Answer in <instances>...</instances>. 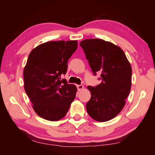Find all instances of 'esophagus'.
I'll return each mask as SVG.
<instances>
[{
  "instance_id": "1",
  "label": "esophagus",
  "mask_w": 155,
  "mask_h": 155,
  "mask_svg": "<svg viewBox=\"0 0 155 155\" xmlns=\"http://www.w3.org/2000/svg\"><path fill=\"white\" fill-rule=\"evenodd\" d=\"M77 87L78 91H81L82 89H83L84 87L83 84H78V85H77Z\"/></svg>"
}]
</instances>
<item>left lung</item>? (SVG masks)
<instances>
[{"label": "left lung", "instance_id": "1", "mask_svg": "<svg viewBox=\"0 0 155 155\" xmlns=\"http://www.w3.org/2000/svg\"><path fill=\"white\" fill-rule=\"evenodd\" d=\"M86 58L94 76L101 72V83L88 86L91 97L86 108L97 121L106 122L123 109L130 93L132 68L122 49L102 39H86L81 42Z\"/></svg>", "mask_w": 155, "mask_h": 155}]
</instances>
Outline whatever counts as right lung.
Returning a JSON list of instances; mask_svg holds the SVG:
<instances>
[{"label": "right lung", "mask_w": 155, "mask_h": 155, "mask_svg": "<svg viewBox=\"0 0 155 155\" xmlns=\"http://www.w3.org/2000/svg\"><path fill=\"white\" fill-rule=\"evenodd\" d=\"M77 46V41L47 42L28 55L24 68L25 90L36 113L46 120L63 118L75 98L77 87L61 77Z\"/></svg>", "instance_id": "right-lung-1"}]
</instances>
